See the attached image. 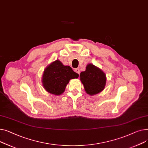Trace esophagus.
Returning a JSON list of instances; mask_svg holds the SVG:
<instances>
[{
    "label": "esophagus",
    "instance_id": "1",
    "mask_svg": "<svg viewBox=\"0 0 148 148\" xmlns=\"http://www.w3.org/2000/svg\"><path fill=\"white\" fill-rule=\"evenodd\" d=\"M75 72H76V73H77L78 74H79L80 73V71H79V69H75Z\"/></svg>",
    "mask_w": 148,
    "mask_h": 148
}]
</instances>
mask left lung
<instances>
[{"label": "left lung", "instance_id": "1", "mask_svg": "<svg viewBox=\"0 0 148 148\" xmlns=\"http://www.w3.org/2000/svg\"><path fill=\"white\" fill-rule=\"evenodd\" d=\"M80 79L86 93L94 95L101 92L105 88L106 77L100 69L89 64L86 67V71L81 73Z\"/></svg>", "mask_w": 148, "mask_h": 148}]
</instances>
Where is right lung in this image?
I'll return each instance as SVG.
<instances>
[{"instance_id": "right-lung-1", "label": "right lung", "mask_w": 148, "mask_h": 148, "mask_svg": "<svg viewBox=\"0 0 148 148\" xmlns=\"http://www.w3.org/2000/svg\"><path fill=\"white\" fill-rule=\"evenodd\" d=\"M78 76L79 75L75 72L70 66H64L59 60H56L45 69L42 82L48 92L60 95L64 92L70 79Z\"/></svg>"}]
</instances>
